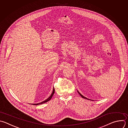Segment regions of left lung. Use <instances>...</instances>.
I'll list each match as a JSON object with an SVG mask.
<instances>
[{"instance_id": "obj_1", "label": "left lung", "mask_w": 128, "mask_h": 128, "mask_svg": "<svg viewBox=\"0 0 128 128\" xmlns=\"http://www.w3.org/2000/svg\"><path fill=\"white\" fill-rule=\"evenodd\" d=\"M77 92H78V94H79L80 95V96H81V97H82V98H85V99H87V100H89L88 98H86V97H84V96H82V94H81L80 93H79V92H78V91H77Z\"/></svg>"}]
</instances>
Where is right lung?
<instances>
[{
  "label": "right lung",
  "mask_w": 128,
  "mask_h": 128,
  "mask_svg": "<svg viewBox=\"0 0 128 128\" xmlns=\"http://www.w3.org/2000/svg\"><path fill=\"white\" fill-rule=\"evenodd\" d=\"M54 93H55V89H54V88H53V92H52V94H51V95L47 99V100H45L44 101H43V102H40V103H38V104H32L33 105H38V104H44V103H45V102H48V101H49L51 98H52V96H53V94H54Z\"/></svg>",
  "instance_id": "right-lung-1"
}]
</instances>
